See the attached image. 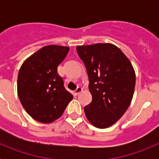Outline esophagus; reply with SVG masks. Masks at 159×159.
Instances as JSON below:
<instances>
[{
    "label": "esophagus",
    "instance_id": "esophagus-1",
    "mask_svg": "<svg viewBox=\"0 0 159 159\" xmlns=\"http://www.w3.org/2000/svg\"><path fill=\"white\" fill-rule=\"evenodd\" d=\"M82 91H83V88H80V87H78V88H77L76 89H75V92H74V95H78L79 94H80L81 92H82Z\"/></svg>",
    "mask_w": 159,
    "mask_h": 159
}]
</instances>
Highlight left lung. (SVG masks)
Wrapping results in <instances>:
<instances>
[{
  "label": "left lung",
  "mask_w": 159,
  "mask_h": 159,
  "mask_svg": "<svg viewBox=\"0 0 159 159\" xmlns=\"http://www.w3.org/2000/svg\"><path fill=\"white\" fill-rule=\"evenodd\" d=\"M89 79L91 103L84 107L87 119L98 128L118 121L130 106L135 87L134 70L124 53L111 43L77 46Z\"/></svg>",
  "instance_id": "1"
}]
</instances>
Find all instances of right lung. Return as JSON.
I'll use <instances>...</instances> for the list:
<instances>
[{
    "label": "right lung",
    "instance_id": "add662e5",
    "mask_svg": "<svg viewBox=\"0 0 159 159\" xmlns=\"http://www.w3.org/2000/svg\"><path fill=\"white\" fill-rule=\"evenodd\" d=\"M68 51V47L45 46L29 57L20 68L18 96L25 111L36 121L52 123L62 116L72 99L57 72Z\"/></svg>",
    "mask_w": 159,
    "mask_h": 159
}]
</instances>
